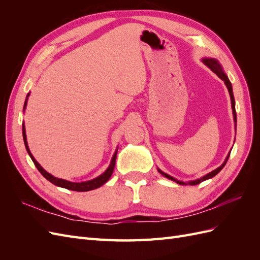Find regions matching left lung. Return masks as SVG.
Here are the masks:
<instances>
[{"label": "left lung", "mask_w": 260, "mask_h": 260, "mask_svg": "<svg viewBox=\"0 0 260 260\" xmlns=\"http://www.w3.org/2000/svg\"><path fill=\"white\" fill-rule=\"evenodd\" d=\"M202 61L204 62V64H205L208 68H210L212 72H214L220 79L221 80H223L224 81V84H225V86H226V89H228V91H229V94H230V99H231V106H232V112H233V119H234V124H235V129H237V113H235V101H234V96H233V90H232V84H231V82H230V80H229V78H228V76L225 75V73L223 72V69H222V67H221V65L219 64V61L216 59V58H210V57H204V58H202ZM230 153L231 152H229V154L226 155V157H225V159H224V161L222 162V165L221 166H219L217 169H215V170H212V171H210L209 174H207V175H205V176H203L202 178H200V179H196V180H193V181H188V182H183V181H180V180H177L176 178H174V177H171V176H169V175H167V174H165L164 171H161L159 168H157V170H158V172L160 175H162L164 177H166L167 179H169V180H172V181H175V182H177L178 184H181V185H186V184H190V185H195V184H199V183H201V182H203V181H205V180H208V179H210V178H212V177H215L218 172H220L221 171V169L224 167V165L226 164V161H228V159H229V156H230Z\"/></svg>", "instance_id": "obj_1"}]
</instances>
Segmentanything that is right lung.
Segmentation results:
<instances>
[{"label":"right lung","mask_w":260,"mask_h":260,"mask_svg":"<svg viewBox=\"0 0 260 260\" xmlns=\"http://www.w3.org/2000/svg\"><path fill=\"white\" fill-rule=\"evenodd\" d=\"M30 95V92L27 94L26 96V101H25V104H23V112H25V109L27 107V102H28V98ZM22 138H23V142H25V146H26V149L27 152L29 154V156L31 157V159H32L35 166L37 167V169L41 172V175L46 179L49 180L51 183H53L54 185H57L59 187H64V188H67V190H72V191H77V192H86V191H91V190H94V188H98L100 186L103 185L104 183H106L107 181L109 180V178L112 177L113 175V171H114V168H115V165H116V158H117V151H118V146H117V149L115 151L113 157H112V160H111V164H109L108 168L102 174L101 176L94 178L92 180H89V181H84V182H72V181H67V180H64V179H59V178H56L52 176L51 174H49L48 171L44 170L42 168V166L40 164H39L36 158L34 157V155L31 154L30 149H29V146H28V142H27V136H26V128H25V123L22 122Z\"/></svg>","instance_id":"1"}]
</instances>
